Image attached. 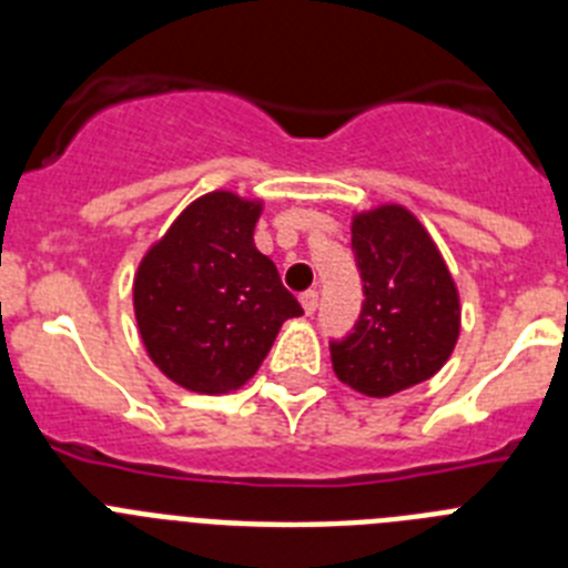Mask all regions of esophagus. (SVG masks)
Masks as SVG:
<instances>
[{
	"mask_svg": "<svg viewBox=\"0 0 568 568\" xmlns=\"http://www.w3.org/2000/svg\"><path fill=\"white\" fill-rule=\"evenodd\" d=\"M298 298H301V307H304V313L313 315L315 307H318V293H315V290H307V293H301Z\"/></svg>",
	"mask_w": 568,
	"mask_h": 568,
	"instance_id": "34e87169",
	"label": "esophagus"
}]
</instances>
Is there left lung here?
Masks as SVG:
<instances>
[{
  "mask_svg": "<svg viewBox=\"0 0 568 568\" xmlns=\"http://www.w3.org/2000/svg\"><path fill=\"white\" fill-rule=\"evenodd\" d=\"M353 250L364 281L358 324L329 344L341 384L369 398L433 378L460 335V298L433 235L400 204L353 219Z\"/></svg>",
  "mask_w": 568,
  "mask_h": 568,
  "instance_id": "left-lung-1",
  "label": "left lung"
}]
</instances>
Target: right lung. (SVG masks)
<instances>
[{"mask_svg": "<svg viewBox=\"0 0 568 568\" xmlns=\"http://www.w3.org/2000/svg\"><path fill=\"white\" fill-rule=\"evenodd\" d=\"M261 202L230 190L195 199L144 253L133 278L139 335L173 384L224 395L247 384L281 324L304 315L255 250Z\"/></svg>", "mask_w": 568, "mask_h": 568, "instance_id": "1", "label": "right lung"}]
</instances>
